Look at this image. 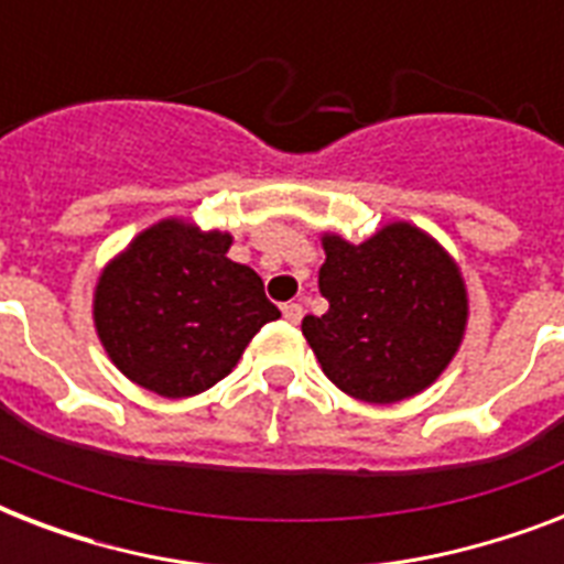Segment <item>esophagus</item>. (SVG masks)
Masks as SVG:
<instances>
[{"label": "esophagus", "instance_id": "esophagus-1", "mask_svg": "<svg viewBox=\"0 0 564 564\" xmlns=\"http://www.w3.org/2000/svg\"><path fill=\"white\" fill-rule=\"evenodd\" d=\"M281 313H283V318L290 322V325H299L301 316H304V307H301V304H295V301H290V304H283Z\"/></svg>", "mask_w": 564, "mask_h": 564}]
</instances>
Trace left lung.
I'll use <instances>...</instances> for the list:
<instances>
[{
	"label": "left lung",
	"mask_w": 564,
	"mask_h": 564,
	"mask_svg": "<svg viewBox=\"0 0 564 564\" xmlns=\"http://www.w3.org/2000/svg\"><path fill=\"white\" fill-rule=\"evenodd\" d=\"M325 254L318 290L330 307L301 322L322 371L369 403L427 389L463 343L468 316L454 260L406 221L360 246L325 237Z\"/></svg>",
	"instance_id": "obj_1"
}]
</instances>
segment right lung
<instances>
[{"instance_id": "1", "label": "right lung", "mask_w": 564, "mask_h": 564, "mask_svg": "<svg viewBox=\"0 0 564 564\" xmlns=\"http://www.w3.org/2000/svg\"><path fill=\"white\" fill-rule=\"evenodd\" d=\"M228 234L166 219L101 272L93 316L122 375L189 398L230 375L251 336L281 316L260 274L228 260Z\"/></svg>"}]
</instances>
